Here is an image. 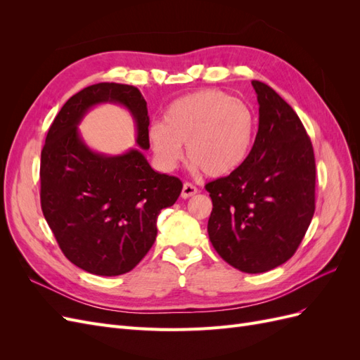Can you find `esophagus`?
Masks as SVG:
<instances>
[{"label":"esophagus","mask_w":360,"mask_h":360,"mask_svg":"<svg viewBox=\"0 0 360 360\" xmlns=\"http://www.w3.org/2000/svg\"><path fill=\"white\" fill-rule=\"evenodd\" d=\"M198 192V189L193 186L192 183H184L183 184V189H181V198H184V200H188L189 197H192V195H195Z\"/></svg>","instance_id":"obj_1"}]
</instances>
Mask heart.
Here are the masks:
<instances>
[{
  "label": "heart",
  "mask_w": 360,
  "mask_h": 360,
  "mask_svg": "<svg viewBox=\"0 0 360 360\" xmlns=\"http://www.w3.org/2000/svg\"><path fill=\"white\" fill-rule=\"evenodd\" d=\"M257 134V117L246 102L219 90H204L174 101L162 123L148 127V143L158 165L171 171L183 158L195 168L219 179L248 159Z\"/></svg>",
  "instance_id": "b5f03b06"
}]
</instances>
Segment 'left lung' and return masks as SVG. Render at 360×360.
I'll list each match as a JSON object with an SVG mask.
<instances>
[{"label":"left lung","instance_id":"obj_1","mask_svg":"<svg viewBox=\"0 0 360 360\" xmlns=\"http://www.w3.org/2000/svg\"><path fill=\"white\" fill-rule=\"evenodd\" d=\"M258 132L243 165L205 184L210 242L228 264L263 274L296 252L315 212V158L300 118L264 82L252 81Z\"/></svg>","mask_w":360,"mask_h":360}]
</instances>
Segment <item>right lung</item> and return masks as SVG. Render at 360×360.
<instances>
[{
    "mask_svg": "<svg viewBox=\"0 0 360 360\" xmlns=\"http://www.w3.org/2000/svg\"><path fill=\"white\" fill-rule=\"evenodd\" d=\"M106 102L127 108L138 146L150 147L147 102L136 86H86L64 103L48 130L40 158V204L70 263L93 275L118 276L153 246L158 216L177 201L183 183L156 172L141 150L106 156L85 146L78 124L91 106Z\"/></svg>",
    "mask_w": 360,
    "mask_h": 360,
    "instance_id": "right-lung-1",
    "label": "right lung"
}]
</instances>
